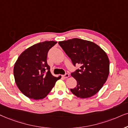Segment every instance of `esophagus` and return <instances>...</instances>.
Segmentation results:
<instances>
[{
    "instance_id": "esophagus-1",
    "label": "esophagus",
    "mask_w": 128,
    "mask_h": 128,
    "mask_svg": "<svg viewBox=\"0 0 128 128\" xmlns=\"http://www.w3.org/2000/svg\"><path fill=\"white\" fill-rule=\"evenodd\" d=\"M62 77H63V78H68V77H69V74L68 73H66L64 75H62Z\"/></svg>"
}]
</instances>
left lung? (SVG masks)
Returning <instances> with one entry per match:
<instances>
[{"label": "left lung", "mask_w": 128, "mask_h": 128, "mask_svg": "<svg viewBox=\"0 0 128 128\" xmlns=\"http://www.w3.org/2000/svg\"><path fill=\"white\" fill-rule=\"evenodd\" d=\"M74 66L80 68L71 73L77 81L72 94L82 98L94 96L101 89L109 74V60L103 50L93 42L73 38L58 42Z\"/></svg>", "instance_id": "8db88e82"}]
</instances>
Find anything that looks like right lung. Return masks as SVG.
I'll list each match as a JSON object with an SVG mask.
<instances>
[{"label": "right lung", "instance_id": "add662e5", "mask_svg": "<svg viewBox=\"0 0 128 128\" xmlns=\"http://www.w3.org/2000/svg\"><path fill=\"white\" fill-rule=\"evenodd\" d=\"M56 43L45 41L32 45L16 61L14 68L16 84L28 98L35 100L45 98L61 78L52 75L46 60L48 51Z\"/></svg>", "mask_w": 128, "mask_h": 128}]
</instances>
